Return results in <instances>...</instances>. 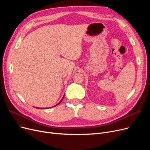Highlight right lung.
I'll list each match as a JSON object with an SVG mask.
<instances>
[{
    "mask_svg": "<svg viewBox=\"0 0 150 150\" xmlns=\"http://www.w3.org/2000/svg\"><path fill=\"white\" fill-rule=\"evenodd\" d=\"M64 96H63V97H62V99H61V101H59V103H58V104H57V105H59V103H61V101H62V100H63V98H64ZM57 105H55V106H53V107H54V106H57ZM37 108V109H39V108ZM43 109H44V108H43Z\"/></svg>",
    "mask_w": 150,
    "mask_h": 150,
    "instance_id": "right-lung-1",
    "label": "right lung"
}]
</instances>
